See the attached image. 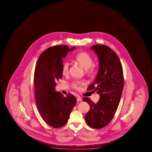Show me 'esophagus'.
Here are the masks:
<instances>
[{
	"mask_svg": "<svg viewBox=\"0 0 152 152\" xmlns=\"http://www.w3.org/2000/svg\"><path fill=\"white\" fill-rule=\"evenodd\" d=\"M77 101H78V102H81V101L83 100V99L81 98H80V97H77Z\"/></svg>",
	"mask_w": 152,
	"mask_h": 152,
	"instance_id": "34e87169",
	"label": "esophagus"
}]
</instances>
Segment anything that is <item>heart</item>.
I'll return each instance as SVG.
<instances>
[{"instance_id":"1","label":"heart","mask_w":152,"mask_h":152,"mask_svg":"<svg viewBox=\"0 0 152 152\" xmlns=\"http://www.w3.org/2000/svg\"><path fill=\"white\" fill-rule=\"evenodd\" d=\"M75 62L85 69V72L88 75H91L95 71V66L93 64V59L90 55L86 52L79 53L75 58ZM69 63L65 62L62 65V73L63 75H67L69 74ZM85 85L83 81H75L71 84V87L75 90H79L81 87Z\"/></svg>"}]
</instances>
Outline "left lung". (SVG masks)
Wrapping results in <instances>:
<instances>
[{"mask_svg": "<svg viewBox=\"0 0 152 152\" xmlns=\"http://www.w3.org/2000/svg\"><path fill=\"white\" fill-rule=\"evenodd\" d=\"M91 49L98 56L99 70L88 90L96 91L100 99L96 104L88 97L83 99L90 105L85 120L91 128L100 129L108 125L115 115L124 88V72L118 57L110 47L96 45Z\"/></svg>", "mask_w": 152, "mask_h": 152, "instance_id": "1", "label": "left lung"}]
</instances>
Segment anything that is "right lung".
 <instances>
[{
    "label": "right lung",
    "mask_w": 152,
    "mask_h": 152,
    "mask_svg": "<svg viewBox=\"0 0 152 152\" xmlns=\"http://www.w3.org/2000/svg\"><path fill=\"white\" fill-rule=\"evenodd\" d=\"M69 49L66 45L49 47L39 57L34 71V84L37 107L44 121L49 126L58 128L67 123L77 99L69 93L64 97L55 91L56 82L62 79L63 58Z\"/></svg>",
    "instance_id": "obj_1"
}]
</instances>
